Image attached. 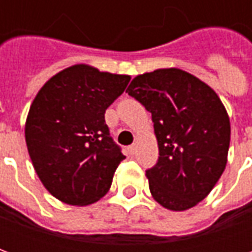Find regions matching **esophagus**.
<instances>
[{
    "mask_svg": "<svg viewBox=\"0 0 252 252\" xmlns=\"http://www.w3.org/2000/svg\"><path fill=\"white\" fill-rule=\"evenodd\" d=\"M136 150H137V144H135V143H133V144H131V146L128 147V151H129V154H135L136 153Z\"/></svg>",
    "mask_w": 252,
    "mask_h": 252,
    "instance_id": "esophagus-1",
    "label": "esophagus"
}]
</instances>
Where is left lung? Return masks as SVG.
Here are the masks:
<instances>
[{"mask_svg": "<svg viewBox=\"0 0 252 252\" xmlns=\"http://www.w3.org/2000/svg\"><path fill=\"white\" fill-rule=\"evenodd\" d=\"M126 93L151 113L159 158L146 171L158 204L181 212L205 198L225 169L231 124L216 92L181 68L132 79Z\"/></svg>", "mask_w": 252, "mask_h": 252, "instance_id": "left-lung-1", "label": "left lung"}]
</instances>
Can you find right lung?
Returning <instances> with one entry per match:
<instances>
[{
	"label": "right lung",
	"mask_w": 252,
	"mask_h": 252,
	"mask_svg": "<svg viewBox=\"0 0 252 252\" xmlns=\"http://www.w3.org/2000/svg\"><path fill=\"white\" fill-rule=\"evenodd\" d=\"M129 79L74 64L36 94L25 121V142L39 180L59 201L85 206L108 193L126 157L110 137L105 110Z\"/></svg>",
	"instance_id": "right-lung-1"
}]
</instances>
